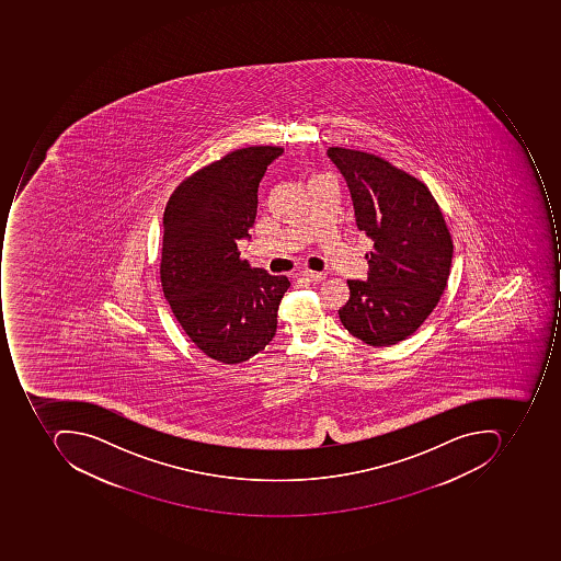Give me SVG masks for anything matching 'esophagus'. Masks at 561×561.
<instances>
[{
  "label": "esophagus",
  "instance_id": "1",
  "mask_svg": "<svg viewBox=\"0 0 561 561\" xmlns=\"http://www.w3.org/2000/svg\"><path fill=\"white\" fill-rule=\"evenodd\" d=\"M300 276L310 279V282H322V279H325V273L311 272V270H305Z\"/></svg>",
  "mask_w": 561,
  "mask_h": 561
}]
</instances>
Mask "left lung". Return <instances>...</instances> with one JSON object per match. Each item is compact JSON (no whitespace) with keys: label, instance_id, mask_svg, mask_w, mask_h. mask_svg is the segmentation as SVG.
Segmentation results:
<instances>
[{"label":"left lung","instance_id":"8db88e82","mask_svg":"<svg viewBox=\"0 0 561 561\" xmlns=\"http://www.w3.org/2000/svg\"><path fill=\"white\" fill-rule=\"evenodd\" d=\"M330 160L347 180L355 224L374 245L366 282L348 279L342 325L374 347L416 332L444 295L450 276V231L425 183L385 158L330 147Z\"/></svg>","mask_w":561,"mask_h":561}]
</instances>
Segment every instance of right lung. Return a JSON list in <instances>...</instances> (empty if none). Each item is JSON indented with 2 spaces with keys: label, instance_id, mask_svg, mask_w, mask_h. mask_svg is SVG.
Wrapping results in <instances>:
<instances>
[{
  "label": "right lung",
  "instance_id": "right-lung-1",
  "mask_svg": "<svg viewBox=\"0 0 561 561\" xmlns=\"http://www.w3.org/2000/svg\"><path fill=\"white\" fill-rule=\"evenodd\" d=\"M282 147H248L202 167L179 183L163 213L161 288L176 322L207 357L250 360L276 332L289 282L241 260L257 187Z\"/></svg>",
  "mask_w": 561,
  "mask_h": 561
}]
</instances>
